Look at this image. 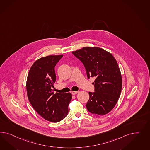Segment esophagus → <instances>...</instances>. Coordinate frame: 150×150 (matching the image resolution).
Masks as SVG:
<instances>
[{"label": "esophagus", "mask_w": 150, "mask_h": 150, "mask_svg": "<svg viewBox=\"0 0 150 150\" xmlns=\"http://www.w3.org/2000/svg\"><path fill=\"white\" fill-rule=\"evenodd\" d=\"M78 92H79L78 91H72V92H71V94H72L73 95H75V94H77Z\"/></svg>", "instance_id": "34e87169"}]
</instances>
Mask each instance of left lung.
I'll return each instance as SVG.
<instances>
[{"label": "left lung", "instance_id": "obj_1", "mask_svg": "<svg viewBox=\"0 0 150 150\" xmlns=\"http://www.w3.org/2000/svg\"><path fill=\"white\" fill-rule=\"evenodd\" d=\"M83 64L87 77H94V92H89L86 105L89 112L104 115L117 103L122 79L117 62L113 56L98 47H85L72 52Z\"/></svg>", "mask_w": 150, "mask_h": 150}]
</instances>
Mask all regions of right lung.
Instances as JSON below:
<instances>
[{
	"instance_id": "right-lung-1",
	"label": "right lung",
	"mask_w": 150,
	"mask_h": 150,
	"mask_svg": "<svg viewBox=\"0 0 150 150\" xmlns=\"http://www.w3.org/2000/svg\"><path fill=\"white\" fill-rule=\"evenodd\" d=\"M63 55H51L35 61L29 70L26 88L31 105L42 117L58 122L68 113L72 98L70 93L54 94L52 87L56 80L54 67Z\"/></svg>"
}]
</instances>
